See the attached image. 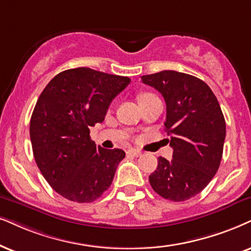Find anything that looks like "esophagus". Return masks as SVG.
<instances>
[{
  "instance_id": "esophagus-1",
  "label": "esophagus",
  "mask_w": 251,
  "mask_h": 251,
  "mask_svg": "<svg viewBox=\"0 0 251 251\" xmlns=\"http://www.w3.org/2000/svg\"><path fill=\"white\" fill-rule=\"evenodd\" d=\"M127 154L132 155V156L138 157V156H140V155H141V151H139V149L131 148V149H128V151H127Z\"/></svg>"
}]
</instances>
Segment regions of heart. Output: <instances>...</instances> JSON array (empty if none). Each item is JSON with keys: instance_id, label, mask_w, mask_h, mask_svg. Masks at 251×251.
<instances>
[{"instance_id": "b5f03b06", "label": "heart", "mask_w": 251, "mask_h": 251, "mask_svg": "<svg viewBox=\"0 0 251 251\" xmlns=\"http://www.w3.org/2000/svg\"><path fill=\"white\" fill-rule=\"evenodd\" d=\"M153 97H155V95L151 93H141L138 95V100H139V103L141 104V103L147 102L148 100H151V98H153Z\"/></svg>"}]
</instances>
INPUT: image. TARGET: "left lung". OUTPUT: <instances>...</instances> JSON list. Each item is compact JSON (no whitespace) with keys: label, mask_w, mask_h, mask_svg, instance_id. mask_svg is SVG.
<instances>
[{"label":"left lung","mask_w":251,"mask_h":251,"mask_svg":"<svg viewBox=\"0 0 251 251\" xmlns=\"http://www.w3.org/2000/svg\"><path fill=\"white\" fill-rule=\"evenodd\" d=\"M162 95L167 105L164 128L173 160L160 156L149 183L157 195L184 201L201 192L220 166L226 122L211 88L196 76L162 71L141 76Z\"/></svg>","instance_id":"8db88e82"}]
</instances>
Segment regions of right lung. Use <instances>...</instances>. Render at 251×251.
I'll use <instances>...</instances> for the list:
<instances>
[{
  "instance_id": "obj_1",
  "label": "right lung",
  "mask_w": 251,
  "mask_h": 251,
  "mask_svg": "<svg viewBox=\"0 0 251 251\" xmlns=\"http://www.w3.org/2000/svg\"><path fill=\"white\" fill-rule=\"evenodd\" d=\"M129 82L90 68L67 69L38 98L30 122L34 160L50 185L68 201L91 202L110 188L125 151L96 146L89 127L103 122Z\"/></svg>"
}]
</instances>
